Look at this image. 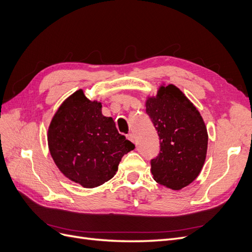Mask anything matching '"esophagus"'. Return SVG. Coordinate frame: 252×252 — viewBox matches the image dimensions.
<instances>
[{"instance_id": "esophagus-1", "label": "esophagus", "mask_w": 252, "mask_h": 252, "mask_svg": "<svg viewBox=\"0 0 252 252\" xmlns=\"http://www.w3.org/2000/svg\"><path fill=\"white\" fill-rule=\"evenodd\" d=\"M126 138L128 139L129 141H132L133 143H135V136H134V134H127Z\"/></svg>"}]
</instances>
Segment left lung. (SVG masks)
I'll return each mask as SVG.
<instances>
[{"label":"left lung","mask_w":252,"mask_h":252,"mask_svg":"<svg viewBox=\"0 0 252 252\" xmlns=\"http://www.w3.org/2000/svg\"><path fill=\"white\" fill-rule=\"evenodd\" d=\"M160 138V154L152 160L154 180L181 190L199 175L208 151V131L199 111L173 84H161L156 95L145 100Z\"/></svg>","instance_id":"left-lung-1"}]
</instances>
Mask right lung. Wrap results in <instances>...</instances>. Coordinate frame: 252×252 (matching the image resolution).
<instances>
[{"mask_svg": "<svg viewBox=\"0 0 252 252\" xmlns=\"http://www.w3.org/2000/svg\"><path fill=\"white\" fill-rule=\"evenodd\" d=\"M48 144L61 173L84 188H95L115 175L124 155L135 145L120 135L115 121L101 113V102L82 89L65 99L48 129Z\"/></svg>", "mask_w": 252, "mask_h": 252, "instance_id": "right-lung-1", "label": "right lung"}]
</instances>
